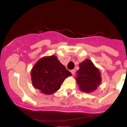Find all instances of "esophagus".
Segmentation results:
<instances>
[{"instance_id":"34e87169","label":"esophagus","mask_w":127,"mask_h":127,"mask_svg":"<svg viewBox=\"0 0 127 127\" xmlns=\"http://www.w3.org/2000/svg\"><path fill=\"white\" fill-rule=\"evenodd\" d=\"M70 72L72 73V75H74V74H75V70L74 69H73V70H70Z\"/></svg>"}]
</instances>
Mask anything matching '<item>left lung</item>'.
<instances>
[{"instance_id": "obj_1", "label": "left lung", "mask_w": 127, "mask_h": 127, "mask_svg": "<svg viewBox=\"0 0 127 127\" xmlns=\"http://www.w3.org/2000/svg\"><path fill=\"white\" fill-rule=\"evenodd\" d=\"M77 74L76 79L81 91L86 93L93 91L100 84V72L90 60H85L80 64Z\"/></svg>"}]
</instances>
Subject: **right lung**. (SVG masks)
Returning a JSON list of instances; mask_svg holds the SVG:
<instances>
[{"label": "right lung", "mask_w": 127, "mask_h": 127, "mask_svg": "<svg viewBox=\"0 0 127 127\" xmlns=\"http://www.w3.org/2000/svg\"><path fill=\"white\" fill-rule=\"evenodd\" d=\"M34 88L45 94H51L60 88L62 83L71 73L55 56L42 58L35 64L31 72Z\"/></svg>", "instance_id": "right-lung-1"}]
</instances>
